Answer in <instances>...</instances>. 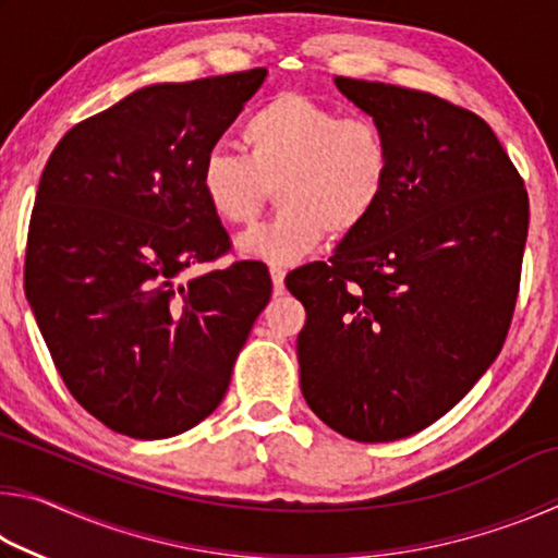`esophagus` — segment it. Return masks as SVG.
I'll return each mask as SVG.
<instances>
[{"label": "esophagus", "instance_id": "esophagus-1", "mask_svg": "<svg viewBox=\"0 0 558 558\" xmlns=\"http://www.w3.org/2000/svg\"><path fill=\"white\" fill-rule=\"evenodd\" d=\"M270 280H272V292L280 295V292L286 290V270L280 266H270Z\"/></svg>", "mask_w": 558, "mask_h": 558}]
</instances>
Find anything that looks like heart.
<instances>
[{"instance_id":"1","label":"heart","mask_w":558,"mask_h":558,"mask_svg":"<svg viewBox=\"0 0 558 558\" xmlns=\"http://www.w3.org/2000/svg\"><path fill=\"white\" fill-rule=\"evenodd\" d=\"M245 155L214 147L199 189L216 219L251 226L278 186L276 219L239 235L243 256L290 266L325 241L344 239L379 209L391 177V147L369 118H342L302 93H280L243 122Z\"/></svg>"}]
</instances>
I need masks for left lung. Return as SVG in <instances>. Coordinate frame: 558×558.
I'll list each match as a JSON object with an SVG mask.
<instances>
[{"mask_svg": "<svg viewBox=\"0 0 558 558\" xmlns=\"http://www.w3.org/2000/svg\"><path fill=\"white\" fill-rule=\"evenodd\" d=\"M391 147L379 209L327 263L292 270L300 389L359 442L413 436L477 384L512 323L524 182L493 128L430 93L337 75Z\"/></svg>", "mask_w": 558, "mask_h": 558, "instance_id": "8db88e82", "label": "left lung"}]
</instances>
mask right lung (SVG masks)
I'll use <instances>...</instances> for the list:
<instances>
[{"label":"right lung","mask_w":558,"mask_h":558,"mask_svg":"<svg viewBox=\"0 0 558 558\" xmlns=\"http://www.w3.org/2000/svg\"><path fill=\"white\" fill-rule=\"evenodd\" d=\"M268 71L155 83L83 120L44 167L24 290L63 384L122 436H179L219 409L270 300L268 268L229 251L199 165Z\"/></svg>","instance_id":"add662e5"}]
</instances>
